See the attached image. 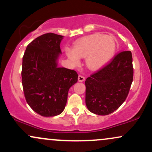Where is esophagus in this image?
Here are the masks:
<instances>
[{"mask_svg":"<svg viewBox=\"0 0 152 152\" xmlns=\"http://www.w3.org/2000/svg\"><path fill=\"white\" fill-rule=\"evenodd\" d=\"M78 81L82 82V81H83L85 80V77H84V76L79 75V76H78Z\"/></svg>","mask_w":152,"mask_h":152,"instance_id":"esophagus-1","label":"esophagus"}]
</instances>
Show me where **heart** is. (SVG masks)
<instances>
[{
  "instance_id": "b5f03b06",
  "label": "heart",
  "mask_w": 152,
  "mask_h": 152,
  "mask_svg": "<svg viewBox=\"0 0 152 152\" xmlns=\"http://www.w3.org/2000/svg\"><path fill=\"white\" fill-rule=\"evenodd\" d=\"M116 48L114 38L102 34H92L76 41L73 50L66 48V53L75 64L79 63V57H86V65L95 70L105 65L112 58Z\"/></svg>"
}]
</instances>
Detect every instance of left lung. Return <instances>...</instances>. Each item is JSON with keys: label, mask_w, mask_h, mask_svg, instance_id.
I'll return each instance as SVG.
<instances>
[{"label": "left lung", "mask_w": 152, "mask_h": 152, "mask_svg": "<svg viewBox=\"0 0 152 152\" xmlns=\"http://www.w3.org/2000/svg\"><path fill=\"white\" fill-rule=\"evenodd\" d=\"M130 50L116 54L106 65L91 74L85 81L86 105L91 112L108 115L126 100L133 81Z\"/></svg>", "instance_id": "obj_1"}]
</instances>
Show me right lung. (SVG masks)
<instances>
[{
  "label": "right lung",
  "mask_w": 152,
  "mask_h": 152,
  "mask_svg": "<svg viewBox=\"0 0 152 152\" xmlns=\"http://www.w3.org/2000/svg\"><path fill=\"white\" fill-rule=\"evenodd\" d=\"M62 38L53 33L41 35L28 45L23 56L22 85L26 102L46 117L62 113L69 88L78 81L76 71L58 67Z\"/></svg>",
  "instance_id": "add662e5"
}]
</instances>
